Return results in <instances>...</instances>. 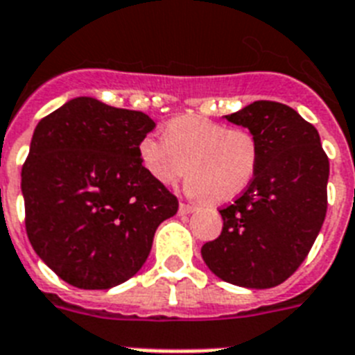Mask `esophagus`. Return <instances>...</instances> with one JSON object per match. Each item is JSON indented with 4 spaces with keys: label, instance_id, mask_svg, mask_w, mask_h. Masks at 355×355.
<instances>
[{
    "label": "esophagus",
    "instance_id": "obj_1",
    "mask_svg": "<svg viewBox=\"0 0 355 355\" xmlns=\"http://www.w3.org/2000/svg\"><path fill=\"white\" fill-rule=\"evenodd\" d=\"M195 211H196L195 205H189V204L178 205V213H180V214H191V213H195Z\"/></svg>",
    "mask_w": 355,
    "mask_h": 355
}]
</instances>
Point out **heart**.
<instances>
[{
  "label": "heart",
  "mask_w": 355,
  "mask_h": 355,
  "mask_svg": "<svg viewBox=\"0 0 355 355\" xmlns=\"http://www.w3.org/2000/svg\"><path fill=\"white\" fill-rule=\"evenodd\" d=\"M137 151L151 180L173 186L187 171V195L211 202L240 195L254 178L260 157L258 139L249 130L200 115L175 117L166 126V139L148 133Z\"/></svg>",
  "instance_id": "b5f03b06"
}]
</instances>
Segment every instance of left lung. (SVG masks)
Returning <instances> with one entry per match:
<instances>
[{
  "mask_svg": "<svg viewBox=\"0 0 355 355\" xmlns=\"http://www.w3.org/2000/svg\"><path fill=\"white\" fill-rule=\"evenodd\" d=\"M258 139L256 175L220 209L222 233L202 258L220 279L247 288L284 284L302 265L327 214L329 157L320 133L287 104L256 101L225 115Z\"/></svg>",
  "mask_w": 355,
  "mask_h": 355,
  "instance_id": "8db88e82",
  "label": "left lung"
}]
</instances>
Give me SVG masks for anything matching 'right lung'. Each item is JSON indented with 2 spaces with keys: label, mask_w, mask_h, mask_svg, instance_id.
Instances as JSON below:
<instances>
[{
  "label": "right lung",
  "mask_w": 355,
  "mask_h": 355,
  "mask_svg": "<svg viewBox=\"0 0 355 355\" xmlns=\"http://www.w3.org/2000/svg\"><path fill=\"white\" fill-rule=\"evenodd\" d=\"M146 113L77 97L41 119L21 169L25 227L41 260L77 288H110L139 272L177 196L144 171Z\"/></svg>",
  "instance_id": "add662e5"
}]
</instances>
